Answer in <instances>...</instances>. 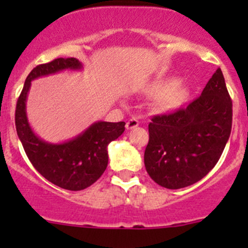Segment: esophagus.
Masks as SVG:
<instances>
[{"mask_svg": "<svg viewBox=\"0 0 248 248\" xmlns=\"http://www.w3.org/2000/svg\"><path fill=\"white\" fill-rule=\"evenodd\" d=\"M139 124H140V122H139L138 119H136V117H132V119H129L128 121H127L126 128L127 129H133V128H136V127H138Z\"/></svg>", "mask_w": 248, "mask_h": 248, "instance_id": "esophagus-1", "label": "esophagus"}]
</instances>
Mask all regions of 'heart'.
Instances as JSON below:
<instances>
[{
    "instance_id": "heart-1",
    "label": "heart",
    "mask_w": 248,
    "mask_h": 248,
    "mask_svg": "<svg viewBox=\"0 0 248 248\" xmlns=\"http://www.w3.org/2000/svg\"><path fill=\"white\" fill-rule=\"evenodd\" d=\"M150 93L158 96L157 107L163 111L179 108L188 97V89L176 81L156 82L150 87Z\"/></svg>"
}]
</instances>
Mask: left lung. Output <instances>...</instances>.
I'll list each match as a JSON object with an SVG mask.
<instances>
[{
	"label": "left lung",
	"instance_id": "1",
	"mask_svg": "<svg viewBox=\"0 0 248 248\" xmlns=\"http://www.w3.org/2000/svg\"><path fill=\"white\" fill-rule=\"evenodd\" d=\"M232 104L217 69L186 108L157 115L149 124L144 163L159 186L179 189L202 180L218 162L231 137Z\"/></svg>",
	"mask_w": 248,
	"mask_h": 248
}]
</instances>
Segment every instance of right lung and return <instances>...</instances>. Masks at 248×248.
Returning a JSON list of instances; mask_svg holds the SVG:
<instances>
[{"label":"right lung","instance_id":"add662e5","mask_svg":"<svg viewBox=\"0 0 248 248\" xmlns=\"http://www.w3.org/2000/svg\"><path fill=\"white\" fill-rule=\"evenodd\" d=\"M81 68V62L74 57L56 59L37 66L25 80L16 109L17 137L32 166L47 181L69 191L87 188L102 176L108 166V145L124 133L126 124L94 122L76 138L51 144L32 131L26 115V99L32 80L66 69Z\"/></svg>","mask_w":248,"mask_h":248}]
</instances>
